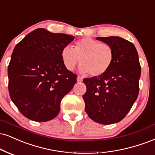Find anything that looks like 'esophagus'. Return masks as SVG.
<instances>
[{"label":"esophagus","instance_id":"esophagus-1","mask_svg":"<svg viewBox=\"0 0 155 155\" xmlns=\"http://www.w3.org/2000/svg\"><path fill=\"white\" fill-rule=\"evenodd\" d=\"M82 80H83V79L81 77H80V76H78L77 77V82H81V81H82Z\"/></svg>","mask_w":155,"mask_h":155}]
</instances>
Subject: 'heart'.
Masks as SVG:
<instances>
[{"mask_svg": "<svg viewBox=\"0 0 155 155\" xmlns=\"http://www.w3.org/2000/svg\"><path fill=\"white\" fill-rule=\"evenodd\" d=\"M81 74L99 76L109 70L114 60V51L110 45L97 41L91 37H84L78 40L73 48L67 45L61 51L63 66L73 71L79 62Z\"/></svg>", "mask_w": 155, "mask_h": 155, "instance_id": "1", "label": "heart"}]
</instances>
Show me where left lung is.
Masks as SVG:
<instances>
[{
    "label": "left lung",
    "mask_w": 155,
    "mask_h": 155,
    "mask_svg": "<svg viewBox=\"0 0 155 155\" xmlns=\"http://www.w3.org/2000/svg\"><path fill=\"white\" fill-rule=\"evenodd\" d=\"M97 40L113 48L114 60L104 74L84 79L85 111L98 124H113L122 120L137 100L141 66L137 50L129 41L115 36Z\"/></svg>",
    "instance_id": "1"
}]
</instances>
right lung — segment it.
I'll return each mask as SVG.
<instances>
[{
  "instance_id": "1",
  "label": "right lung",
  "mask_w": 155,
  "mask_h": 155,
  "mask_svg": "<svg viewBox=\"0 0 155 155\" xmlns=\"http://www.w3.org/2000/svg\"><path fill=\"white\" fill-rule=\"evenodd\" d=\"M74 40L39 28L15 46L8 68V92L27 118L45 122L59 113L61 100L76 83L77 76L61 60L62 49Z\"/></svg>"
}]
</instances>
